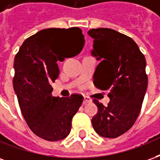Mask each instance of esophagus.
I'll list each match as a JSON object with an SVG mask.
<instances>
[{"mask_svg": "<svg viewBox=\"0 0 160 160\" xmlns=\"http://www.w3.org/2000/svg\"><path fill=\"white\" fill-rule=\"evenodd\" d=\"M91 102V98L89 97H87V96H84V101H83V104H86L87 103H90Z\"/></svg>", "mask_w": 160, "mask_h": 160, "instance_id": "34e87169", "label": "esophagus"}]
</instances>
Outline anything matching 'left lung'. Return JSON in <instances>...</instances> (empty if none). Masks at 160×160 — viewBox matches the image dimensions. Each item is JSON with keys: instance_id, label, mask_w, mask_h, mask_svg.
<instances>
[{"instance_id": "obj_1", "label": "left lung", "mask_w": 160, "mask_h": 160, "mask_svg": "<svg viewBox=\"0 0 160 160\" xmlns=\"http://www.w3.org/2000/svg\"><path fill=\"white\" fill-rule=\"evenodd\" d=\"M92 55L101 60L93 75L94 86L109 91L107 106L92 99L98 106L92 119L94 130L105 138H117L134 125L140 114L148 88L146 59L129 37L110 28L91 29Z\"/></svg>"}]
</instances>
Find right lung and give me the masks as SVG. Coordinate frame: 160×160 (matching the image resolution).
<instances>
[{
  "label": "right lung",
  "instance_id": "right-lung-1",
  "mask_svg": "<svg viewBox=\"0 0 160 160\" xmlns=\"http://www.w3.org/2000/svg\"><path fill=\"white\" fill-rule=\"evenodd\" d=\"M85 39L79 27L49 28L26 38L14 58L13 88L20 111L37 136L57 141L70 133L72 119L83 96L51 95V83L58 77V61L73 57L82 50Z\"/></svg>",
  "mask_w": 160,
  "mask_h": 160
}]
</instances>
